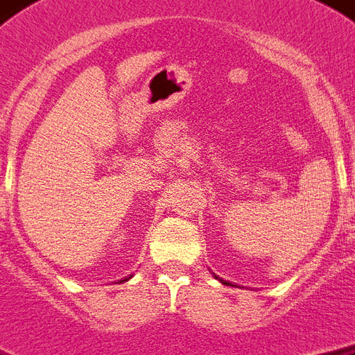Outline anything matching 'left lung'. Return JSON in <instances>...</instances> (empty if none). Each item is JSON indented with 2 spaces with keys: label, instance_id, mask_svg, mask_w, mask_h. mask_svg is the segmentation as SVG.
<instances>
[{
  "label": "left lung",
  "instance_id": "left-lung-1",
  "mask_svg": "<svg viewBox=\"0 0 355 355\" xmlns=\"http://www.w3.org/2000/svg\"><path fill=\"white\" fill-rule=\"evenodd\" d=\"M224 284H227V283H224Z\"/></svg>",
  "mask_w": 355,
  "mask_h": 355
}]
</instances>
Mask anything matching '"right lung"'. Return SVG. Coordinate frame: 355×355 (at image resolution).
<instances>
[{"instance_id": "obj_1", "label": "right lung", "mask_w": 355, "mask_h": 355, "mask_svg": "<svg viewBox=\"0 0 355 355\" xmlns=\"http://www.w3.org/2000/svg\"><path fill=\"white\" fill-rule=\"evenodd\" d=\"M128 279H130V277H128ZM128 279H124V281H128ZM124 281H121V283H124Z\"/></svg>"}]
</instances>
